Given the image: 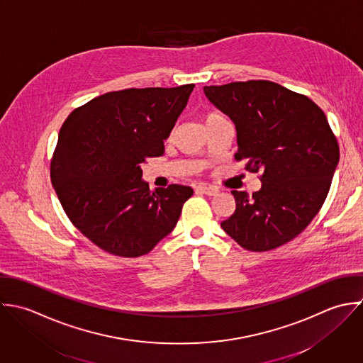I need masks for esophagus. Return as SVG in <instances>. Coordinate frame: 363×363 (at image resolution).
Masks as SVG:
<instances>
[{"instance_id": "esophagus-1", "label": "esophagus", "mask_w": 363, "mask_h": 363, "mask_svg": "<svg viewBox=\"0 0 363 363\" xmlns=\"http://www.w3.org/2000/svg\"><path fill=\"white\" fill-rule=\"evenodd\" d=\"M199 190L207 196H216L218 193V189L214 186H207V184H201L199 186Z\"/></svg>"}]
</instances>
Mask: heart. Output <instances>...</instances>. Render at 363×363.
I'll return each mask as SVG.
<instances>
[{
    "label": "heart",
    "instance_id": "b5f03b06",
    "mask_svg": "<svg viewBox=\"0 0 363 363\" xmlns=\"http://www.w3.org/2000/svg\"><path fill=\"white\" fill-rule=\"evenodd\" d=\"M201 120H203V123H204V126H206V125H208V123H211V122L224 120V116H221L220 113H207V114L203 116Z\"/></svg>",
    "mask_w": 363,
    "mask_h": 363
}]
</instances>
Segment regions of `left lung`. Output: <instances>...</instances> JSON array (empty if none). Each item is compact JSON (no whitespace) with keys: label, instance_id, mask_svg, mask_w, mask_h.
<instances>
[{"label":"left lung","instance_id":"obj_1","mask_svg":"<svg viewBox=\"0 0 363 363\" xmlns=\"http://www.w3.org/2000/svg\"><path fill=\"white\" fill-rule=\"evenodd\" d=\"M207 99L237 128L235 160L262 170L250 197L233 190L235 213L223 230L252 252L279 247L317 216L340 162V146L324 111L308 97L267 80L206 86Z\"/></svg>","mask_w":363,"mask_h":363}]
</instances>
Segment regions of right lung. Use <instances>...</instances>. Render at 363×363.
Segmentation results:
<instances>
[{
	"label": "right lung",
	"instance_id": "add662e5",
	"mask_svg": "<svg viewBox=\"0 0 363 363\" xmlns=\"http://www.w3.org/2000/svg\"><path fill=\"white\" fill-rule=\"evenodd\" d=\"M194 84L106 93L63 122L50 180L73 225L103 250L138 257L173 231L189 186L149 190L140 166L162 156Z\"/></svg>",
	"mask_w": 363,
	"mask_h": 363
}]
</instances>
